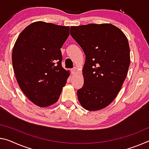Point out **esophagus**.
I'll list each match as a JSON object with an SVG mask.
<instances>
[{
    "mask_svg": "<svg viewBox=\"0 0 149 149\" xmlns=\"http://www.w3.org/2000/svg\"><path fill=\"white\" fill-rule=\"evenodd\" d=\"M71 72H72V74H75V73H76V69H75V68H73V69L71 70Z\"/></svg>",
    "mask_w": 149,
    "mask_h": 149,
    "instance_id": "34e87169",
    "label": "esophagus"
}]
</instances>
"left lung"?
<instances>
[{"label":"left lung","mask_w":149,"mask_h":149,"mask_svg":"<svg viewBox=\"0 0 149 149\" xmlns=\"http://www.w3.org/2000/svg\"><path fill=\"white\" fill-rule=\"evenodd\" d=\"M70 34L86 55L84 84L77 91L85 109L98 111L110 104L121 90L130 65L127 38L111 24L70 28Z\"/></svg>","instance_id":"obj_1"}]
</instances>
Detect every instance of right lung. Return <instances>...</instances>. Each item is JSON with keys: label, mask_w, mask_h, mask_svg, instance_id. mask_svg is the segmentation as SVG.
<instances>
[{"label": "right lung", "mask_w": 149, "mask_h": 149, "mask_svg": "<svg viewBox=\"0 0 149 149\" xmlns=\"http://www.w3.org/2000/svg\"><path fill=\"white\" fill-rule=\"evenodd\" d=\"M69 35V26L38 21L25 28L16 40L12 54L16 78L37 106L57 102L70 76L62 66L60 50Z\"/></svg>", "instance_id": "obj_1"}]
</instances>
